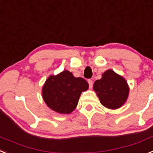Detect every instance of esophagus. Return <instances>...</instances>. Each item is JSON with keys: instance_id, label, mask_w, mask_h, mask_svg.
<instances>
[{"instance_id": "1", "label": "esophagus", "mask_w": 153, "mask_h": 153, "mask_svg": "<svg viewBox=\"0 0 153 153\" xmlns=\"http://www.w3.org/2000/svg\"><path fill=\"white\" fill-rule=\"evenodd\" d=\"M88 83H89V88L91 89L93 87V80L92 79H88Z\"/></svg>"}]
</instances>
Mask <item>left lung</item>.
Instances as JSON below:
<instances>
[{"mask_svg":"<svg viewBox=\"0 0 153 153\" xmlns=\"http://www.w3.org/2000/svg\"><path fill=\"white\" fill-rule=\"evenodd\" d=\"M94 91L102 105L109 109H117L127 100L129 87L123 76L108 70L102 74L101 79L94 82Z\"/></svg>","mask_w":153,"mask_h":153,"instance_id":"8db88e82","label":"left lung"}]
</instances>
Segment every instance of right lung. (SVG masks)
<instances>
[{"label": "right lung", "mask_w": 153, "mask_h": 153, "mask_svg": "<svg viewBox=\"0 0 153 153\" xmlns=\"http://www.w3.org/2000/svg\"><path fill=\"white\" fill-rule=\"evenodd\" d=\"M88 83L75 77L68 70L51 75L42 87V97L50 109L59 114H70L76 108L79 96L88 89Z\"/></svg>", "instance_id": "right-lung-1"}]
</instances>
